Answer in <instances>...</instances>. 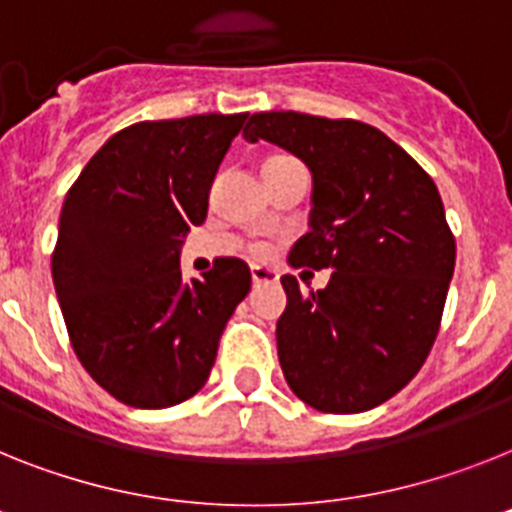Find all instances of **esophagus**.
Instances as JSON below:
<instances>
[{
	"instance_id": "esophagus-1",
	"label": "esophagus",
	"mask_w": 512,
	"mask_h": 512,
	"mask_svg": "<svg viewBox=\"0 0 512 512\" xmlns=\"http://www.w3.org/2000/svg\"><path fill=\"white\" fill-rule=\"evenodd\" d=\"M252 281L255 283H276L278 273L273 268H263V265H252Z\"/></svg>"
}]
</instances>
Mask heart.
<instances>
[{
    "mask_svg": "<svg viewBox=\"0 0 512 512\" xmlns=\"http://www.w3.org/2000/svg\"><path fill=\"white\" fill-rule=\"evenodd\" d=\"M270 161H276V158H270ZM255 255L263 257L265 255V247H255Z\"/></svg>",
    "mask_w": 512,
    "mask_h": 512,
    "instance_id": "obj_1",
    "label": "heart"
}]
</instances>
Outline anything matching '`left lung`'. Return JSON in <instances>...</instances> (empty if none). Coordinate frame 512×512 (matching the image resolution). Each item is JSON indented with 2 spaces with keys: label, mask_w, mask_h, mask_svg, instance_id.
<instances>
[{
  "label": "left lung",
  "mask_w": 512,
  "mask_h": 512,
  "mask_svg": "<svg viewBox=\"0 0 512 512\" xmlns=\"http://www.w3.org/2000/svg\"><path fill=\"white\" fill-rule=\"evenodd\" d=\"M244 140H268L307 166L309 231L289 265L333 268L309 294L281 278L283 377L325 414L375 409L422 369L440 328L455 268L440 192L401 145L354 119L263 111Z\"/></svg>",
  "instance_id": "left-lung-1"
}]
</instances>
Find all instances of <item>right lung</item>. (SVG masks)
Listing matches in <instances>:
<instances>
[{
    "label": "right lung",
    "instance_id": "1",
    "mask_svg": "<svg viewBox=\"0 0 512 512\" xmlns=\"http://www.w3.org/2000/svg\"><path fill=\"white\" fill-rule=\"evenodd\" d=\"M247 114L140 122L109 137L67 192L51 278L88 375L135 409H166L203 388L218 341L252 286L221 257L184 281V236Z\"/></svg>",
    "mask_w": 512,
    "mask_h": 512
}]
</instances>
